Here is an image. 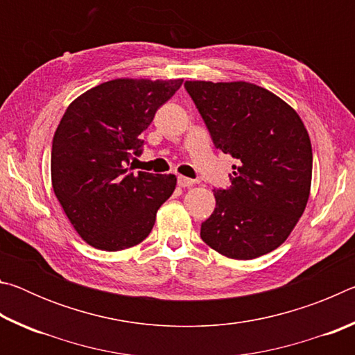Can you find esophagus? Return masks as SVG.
Returning a JSON list of instances; mask_svg holds the SVG:
<instances>
[{"label": "esophagus", "mask_w": 355, "mask_h": 355, "mask_svg": "<svg viewBox=\"0 0 355 355\" xmlns=\"http://www.w3.org/2000/svg\"><path fill=\"white\" fill-rule=\"evenodd\" d=\"M194 184H196V180L183 177V175L178 177V186H182V188H191V186H194Z\"/></svg>", "instance_id": "esophagus-1"}]
</instances>
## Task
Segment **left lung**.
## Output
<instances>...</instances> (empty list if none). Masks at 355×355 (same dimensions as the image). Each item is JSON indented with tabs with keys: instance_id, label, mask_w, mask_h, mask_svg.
Instances as JSON below:
<instances>
[{
	"instance_id": "8db88e82",
	"label": "left lung",
	"mask_w": 355,
	"mask_h": 355,
	"mask_svg": "<svg viewBox=\"0 0 355 355\" xmlns=\"http://www.w3.org/2000/svg\"><path fill=\"white\" fill-rule=\"evenodd\" d=\"M216 148L236 158L228 189L202 222L209 248L235 260L269 254L290 236L307 207L311 142L293 107L245 81H186Z\"/></svg>"
}]
</instances>
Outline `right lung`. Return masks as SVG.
I'll list each match as a JSON object with an SVG mask.
<instances>
[{
  "label": "right lung",
  "mask_w": 355,
  "mask_h": 355,
  "mask_svg": "<svg viewBox=\"0 0 355 355\" xmlns=\"http://www.w3.org/2000/svg\"><path fill=\"white\" fill-rule=\"evenodd\" d=\"M183 80L119 78L69 105L51 147V183L75 230L95 249L116 252L142 243L156 211L175 189V175L131 172L155 112Z\"/></svg>",
  "instance_id": "right-lung-1"
}]
</instances>
